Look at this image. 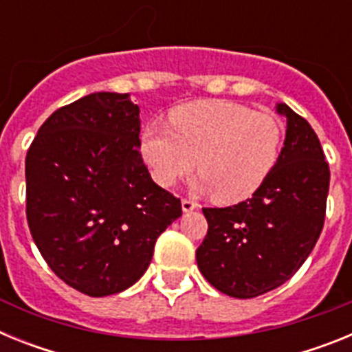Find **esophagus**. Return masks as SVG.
Instances as JSON below:
<instances>
[{"instance_id":"esophagus-1","label":"esophagus","mask_w":352,"mask_h":352,"mask_svg":"<svg viewBox=\"0 0 352 352\" xmlns=\"http://www.w3.org/2000/svg\"><path fill=\"white\" fill-rule=\"evenodd\" d=\"M197 208H199V204L195 203V201H192V199H182V210L185 211V213L197 210Z\"/></svg>"}]
</instances>
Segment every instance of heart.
Segmentation results:
<instances>
[{
    "label": "heart",
    "mask_w": 352,
    "mask_h": 352,
    "mask_svg": "<svg viewBox=\"0 0 352 352\" xmlns=\"http://www.w3.org/2000/svg\"><path fill=\"white\" fill-rule=\"evenodd\" d=\"M170 125L153 123L141 133V155L155 182L173 186L194 169L197 192L220 203H239L259 190L284 148L285 126L272 113L229 100L194 102L174 109Z\"/></svg>",
    "instance_id": "obj_1"
}]
</instances>
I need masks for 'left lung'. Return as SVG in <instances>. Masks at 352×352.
Instances as JSON below:
<instances>
[{
  "instance_id": "obj_1",
  "label": "left lung",
  "mask_w": 352,
  "mask_h": 352,
  "mask_svg": "<svg viewBox=\"0 0 352 352\" xmlns=\"http://www.w3.org/2000/svg\"><path fill=\"white\" fill-rule=\"evenodd\" d=\"M275 169L247 201L203 208L208 234L195 252L201 273L232 298H256L287 282L316 247L324 226L329 167L309 121L289 105Z\"/></svg>"
}]
</instances>
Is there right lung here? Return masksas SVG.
I'll return each instance as SVG.
<instances>
[{
  "mask_svg": "<svg viewBox=\"0 0 352 352\" xmlns=\"http://www.w3.org/2000/svg\"><path fill=\"white\" fill-rule=\"evenodd\" d=\"M139 107L100 91L58 109L26 155V217L33 241L65 284L93 298L144 275L158 236L182 201L142 162Z\"/></svg>",
  "mask_w": 352,
  "mask_h": 352,
  "instance_id": "1",
  "label": "right lung"
}]
</instances>
